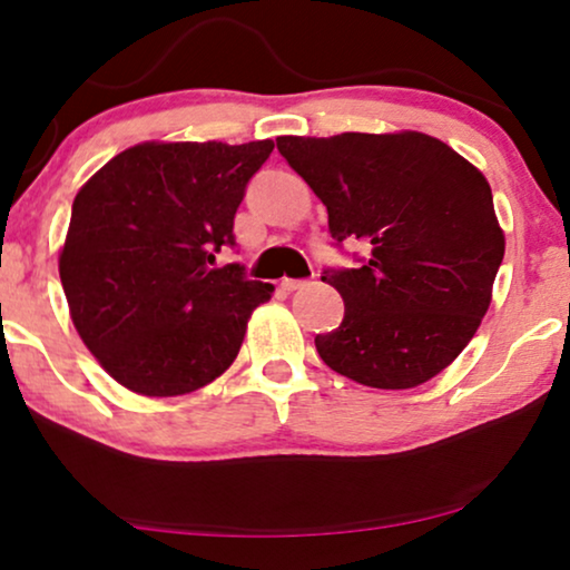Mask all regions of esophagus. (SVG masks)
Segmentation results:
<instances>
[{
	"instance_id": "esophagus-1",
	"label": "esophagus",
	"mask_w": 570,
	"mask_h": 570,
	"mask_svg": "<svg viewBox=\"0 0 570 570\" xmlns=\"http://www.w3.org/2000/svg\"><path fill=\"white\" fill-rule=\"evenodd\" d=\"M311 283L308 279H283V291H287V293H293V291H303V287H308Z\"/></svg>"
}]
</instances>
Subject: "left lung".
<instances>
[{"label": "left lung", "instance_id": "left-lung-1", "mask_svg": "<svg viewBox=\"0 0 570 570\" xmlns=\"http://www.w3.org/2000/svg\"><path fill=\"white\" fill-rule=\"evenodd\" d=\"M277 150L330 213L342 244L371 246L357 269H326L345 318L316 334L332 371L412 389L454 363L493 298L505 238L485 176L423 131L277 137Z\"/></svg>", "mask_w": 570, "mask_h": 570}]
</instances>
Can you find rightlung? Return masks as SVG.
Here are the masks:
<instances>
[{
    "instance_id": "1",
    "label": "right lung",
    "mask_w": 570,
    "mask_h": 570,
    "mask_svg": "<svg viewBox=\"0 0 570 570\" xmlns=\"http://www.w3.org/2000/svg\"><path fill=\"white\" fill-rule=\"evenodd\" d=\"M272 139L142 142L77 191L59 277L77 334L111 379L142 396L207 386L236 361L275 285L213 269Z\"/></svg>"
}]
</instances>
